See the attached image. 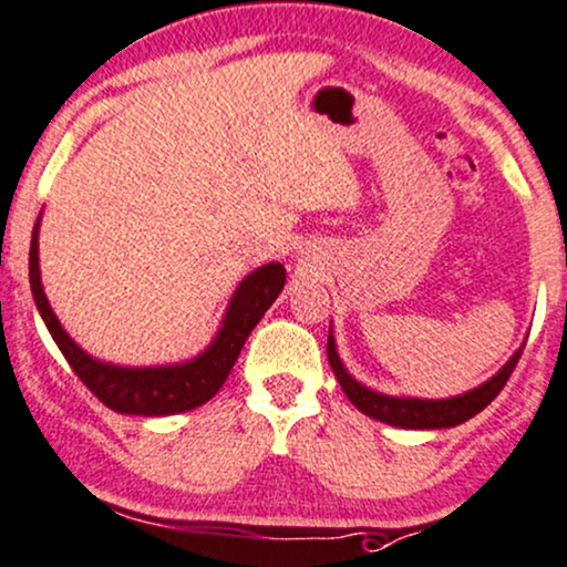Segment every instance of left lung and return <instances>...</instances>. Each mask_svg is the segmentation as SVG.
Wrapping results in <instances>:
<instances>
[{
	"mask_svg": "<svg viewBox=\"0 0 567 567\" xmlns=\"http://www.w3.org/2000/svg\"><path fill=\"white\" fill-rule=\"evenodd\" d=\"M523 346L509 357L507 364L502 367L494 378H488L486 383H481L473 391L452 395V399H412V395H388L378 393L364 383H359L353 374L343 367V359L338 357L336 349V336L327 338V359H330L332 372H336L340 388L349 395V401L359 412H364L367 417L385 422V425L406 427V431H441V427H454L467 422L470 417L483 412L491 401L499 395L504 383L513 374L517 359H520Z\"/></svg>",
	"mask_w": 567,
	"mask_h": 567,
	"instance_id": "obj_1",
	"label": "left lung"
}]
</instances>
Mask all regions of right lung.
<instances>
[{
	"label": "right lung",
	"mask_w": 567,
	"mask_h": 567,
	"mask_svg": "<svg viewBox=\"0 0 567 567\" xmlns=\"http://www.w3.org/2000/svg\"><path fill=\"white\" fill-rule=\"evenodd\" d=\"M39 224H42V216L37 218V227H33L29 254L33 303H37L47 330H50L58 349L63 351L71 370L79 374L81 383L97 395L107 409L121 414L166 417V414L189 412V409L214 399L224 380L229 378L245 340L261 322L266 309L277 301V296L285 288V277H288L285 266L277 261L250 271L237 285L214 340L197 357L163 367H121L89 357L76 340L63 330L60 319L54 317L52 306L44 296L42 269H39Z\"/></svg>",
	"instance_id": "right-lung-1"
}]
</instances>
